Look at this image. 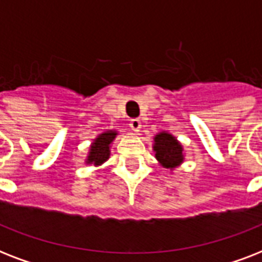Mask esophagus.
<instances>
[{"mask_svg": "<svg viewBox=\"0 0 262 262\" xmlns=\"http://www.w3.org/2000/svg\"><path fill=\"white\" fill-rule=\"evenodd\" d=\"M129 126H130V129L133 132H139L141 129V121L140 119H132Z\"/></svg>", "mask_w": 262, "mask_h": 262, "instance_id": "34e87169", "label": "esophagus"}]
</instances>
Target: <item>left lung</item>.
Masks as SVG:
<instances>
[{"instance_id":"8db88e82","label":"left lung","mask_w":262,"mask_h":262,"mask_svg":"<svg viewBox=\"0 0 262 262\" xmlns=\"http://www.w3.org/2000/svg\"><path fill=\"white\" fill-rule=\"evenodd\" d=\"M156 159L166 168H175L183 162V148L174 136L162 132L155 136L154 144Z\"/></svg>"}]
</instances>
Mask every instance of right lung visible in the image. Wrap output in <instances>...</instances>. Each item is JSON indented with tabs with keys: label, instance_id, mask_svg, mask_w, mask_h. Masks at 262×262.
<instances>
[{
	"label": "right lung",
	"instance_id": "1",
	"mask_svg": "<svg viewBox=\"0 0 262 262\" xmlns=\"http://www.w3.org/2000/svg\"><path fill=\"white\" fill-rule=\"evenodd\" d=\"M115 136H117V132L107 130L95 139V141L91 145L90 154H88V164L94 163L95 166H99V164L104 163L108 159V156H110V144L113 143Z\"/></svg>",
	"mask_w": 262,
	"mask_h": 262
}]
</instances>
